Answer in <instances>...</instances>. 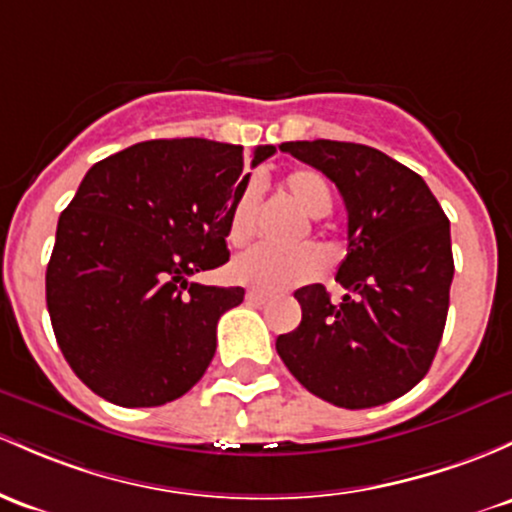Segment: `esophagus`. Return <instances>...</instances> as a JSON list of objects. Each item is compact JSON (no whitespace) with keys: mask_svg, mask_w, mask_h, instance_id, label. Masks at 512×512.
I'll list each match as a JSON object with an SVG mask.
<instances>
[{"mask_svg":"<svg viewBox=\"0 0 512 512\" xmlns=\"http://www.w3.org/2000/svg\"><path fill=\"white\" fill-rule=\"evenodd\" d=\"M245 301H247V303H255V306H262V303L269 301V296L262 294V291H247Z\"/></svg>","mask_w":512,"mask_h":512,"instance_id":"obj_1","label":"esophagus"}]
</instances>
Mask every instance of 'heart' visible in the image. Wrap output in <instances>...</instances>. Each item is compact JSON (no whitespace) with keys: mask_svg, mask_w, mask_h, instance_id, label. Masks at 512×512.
<instances>
[{"mask_svg":"<svg viewBox=\"0 0 512 512\" xmlns=\"http://www.w3.org/2000/svg\"><path fill=\"white\" fill-rule=\"evenodd\" d=\"M282 189L289 199L308 216L320 218L333 209V192L328 179L311 167H296L282 177ZM257 204L260 192L255 184H247L233 199L228 211V243L243 247L255 235ZM323 269V255L311 245L274 250V247H252L243 252L230 265V277L238 284L257 291H284L299 286L308 279L318 277Z\"/></svg>","mask_w":512,"mask_h":512,"instance_id":"b5f03b06","label":"heart"}]
</instances>
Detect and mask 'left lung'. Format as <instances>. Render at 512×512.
<instances>
[{"instance_id":"1","label":"left lung","mask_w":512,"mask_h":512,"mask_svg":"<svg viewBox=\"0 0 512 512\" xmlns=\"http://www.w3.org/2000/svg\"><path fill=\"white\" fill-rule=\"evenodd\" d=\"M279 150L335 182L347 209V257L330 301L301 286V323L279 335L286 369L340 408H374L428 374L454 277L449 221L420 174L381 150L340 140H291Z\"/></svg>"}]
</instances>
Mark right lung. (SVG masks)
<instances>
[{"mask_svg": "<svg viewBox=\"0 0 512 512\" xmlns=\"http://www.w3.org/2000/svg\"><path fill=\"white\" fill-rule=\"evenodd\" d=\"M269 155L260 145L252 167ZM243 167V145L172 138L131 145L84 174L60 213L46 301L67 364L97 396L162 406L204 376L218 318L245 289L192 277L228 262Z\"/></svg>", "mask_w": 512, "mask_h": 512, "instance_id": "right-lung-1", "label": "right lung"}]
</instances>
